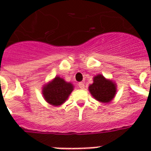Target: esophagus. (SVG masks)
I'll list each match as a JSON object with an SVG mask.
<instances>
[{"mask_svg":"<svg viewBox=\"0 0 151 151\" xmlns=\"http://www.w3.org/2000/svg\"><path fill=\"white\" fill-rule=\"evenodd\" d=\"M78 86H79V88H80L81 89L85 88V84H84L83 82H79V84H78Z\"/></svg>","mask_w":151,"mask_h":151,"instance_id":"obj_1","label":"esophagus"}]
</instances>
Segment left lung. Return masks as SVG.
<instances>
[{"label":"left lung","mask_w":151,"mask_h":151,"mask_svg":"<svg viewBox=\"0 0 151 151\" xmlns=\"http://www.w3.org/2000/svg\"><path fill=\"white\" fill-rule=\"evenodd\" d=\"M88 90L95 99L100 103H108L115 97L117 84L102 74H97L93 78V83L88 86Z\"/></svg>","instance_id":"8db88e82"}]
</instances>
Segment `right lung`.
Segmentation results:
<instances>
[{
	"instance_id": "right-lung-1",
	"label": "right lung",
	"mask_w": 151,
	"mask_h": 151,
	"mask_svg": "<svg viewBox=\"0 0 151 151\" xmlns=\"http://www.w3.org/2000/svg\"><path fill=\"white\" fill-rule=\"evenodd\" d=\"M73 85L63 78L56 76L42 87V95L45 100L50 105L59 106L63 104L73 92Z\"/></svg>"
}]
</instances>
